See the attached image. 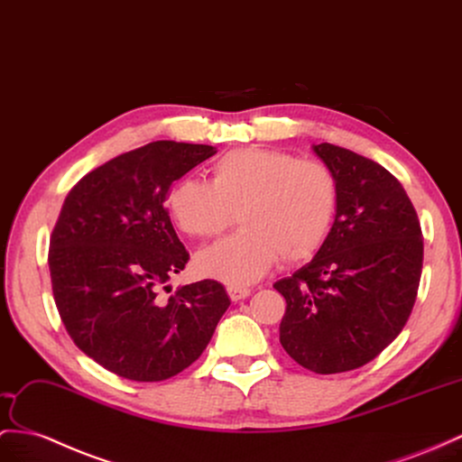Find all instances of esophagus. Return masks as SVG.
<instances>
[{"label": "esophagus", "mask_w": 462, "mask_h": 462, "mask_svg": "<svg viewBox=\"0 0 462 462\" xmlns=\"http://www.w3.org/2000/svg\"><path fill=\"white\" fill-rule=\"evenodd\" d=\"M226 291H228V297H230V300H232V302L244 300V299H247V297H250V294H252V291H250V289H245V287H236V285L226 287Z\"/></svg>", "instance_id": "esophagus-1"}]
</instances>
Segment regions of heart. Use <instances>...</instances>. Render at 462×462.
Returning <instances> with one entry per match:
<instances>
[{"label":"heart","instance_id":"obj_1","mask_svg":"<svg viewBox=\"0 0 462 462\" xmlns=\"http://www.w3.org/2000/svg\"><path fill=\"white\" fill-rule=\"evenodd\" d=\"M210 183L183 177L168 195L170 215L185 234L210 238L238 212L242 230L197 254L200 275L228 285H250L281 257H314L332 234L339 208L336 173L322 162L289 152L242 148L220 156Z\"/></svg>","mask_w":462,"mask_h":462}]
</instances>
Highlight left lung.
Masks as SVG:
<instances>
[{
  "instance_id": "obj_1",
  "label": "left lung",
  "mask_w": 462,
  "mask_h": 462,
  "mask_svg": "<svg viewBox=\"0 0 462 462\" xmlns=\"http://www.w3.org/2000/svg\"><path fill=\"white\" fill-rule=\"evenodd\" d=\"M314 153L337 177L332 234L310 263L275 282L287 310L281 346L304 369H359L388 347L416 302L423 263L420 220L396 177L334 144Z\"/></svg>"
}]
</instances>
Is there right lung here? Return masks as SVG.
<instances>
[{
    "label": "right lung",
    "instance_id": "add662e5",
    "mask_svg": "<svg viewBox=\"0 0 462 462\" xmlns=\"http://www.w3.org/2000/svg\"><path fill=\"white\" fill-rule=\"evenodd\" d=\"M215 153L173 140L121 153L81 177L52 230V292L69 337L128 381L158 383L187 369L230 306L218 281L173 292L168 285L189 254L165 199L173 181Z\"/></svg>",
    "mask_w": 462,
    "mask_h": 462
}]
</instances>
